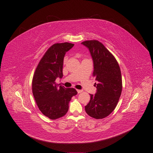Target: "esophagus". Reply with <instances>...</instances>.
<instances>
[{"label": "esophagus", "mask_w": 153, "mask_h": 153, "mask_svg": "<svg viewBox=\"0 0 153 153\" xmlns=\"http://www.w3.org/2000/svg\"><path fill=\"white\" fill-rule=\"evenodd\" d=\"M76 91L78 92V94H80V93L82 92V90H80V89H76Z\"/></svg>", "instance_id": "esophagus-1"}]
</instances>
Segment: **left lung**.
I'll list each match as a JSON object with an SVG mask.
<instances>
[{
    "mask_svg": "<svg viewBox=\"0 0 153 153\" xmlns=\"http://www.w3.org/2000/svg\"><path fill=\"white\" fill-rule=\"evenodd\" d=\"M90 52L94 61L93 76L97 81V93L90 94V100L85 106L89 116L97 120L109 115L116 107L122 91L121 69L114 55L97 40L82 42Z\"/></svg>",
    "mask_w": 153,
    "mask_h": 153,
    "instance_id": "1",
    "label": "left lung"
}]
</instances>
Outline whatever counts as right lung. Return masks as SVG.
Masks as SVG:
<instances>
[{
	"instance_id": "add662e5",
	"label": "right lung",
	"mask_w": 153,
	"mask_h": 153,
	"mask_svg": "<svg viewBox=\"0 0 153 153\" xmlns=\"http://www.w3.org/2000/svg\"><path fill=\"white\" fill-rule=\"evenodd\" d=\"M73 46L68 42L53 45L40 59L33 74V97L41 112L51 120L65 115L72 97L77 94L75 89L59 86L55 82L57 78H62L65 54Z\"/></svg>"
}]
</instances>
